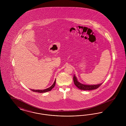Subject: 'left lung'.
Returning <instances> with one entry per match:
<instances>
[{
  "label": "left lung",
  "mask_w": 126,
  "mask_h": 126,
  "mask_svg": "<svg viewBox=\"0 0 126 126\" xmlns=\"http://www.w3.org/2000/svg\"><path fill=\"white\" fill-rule=\"evenodd\" d=\"M73 80L74 84L76 86L78 87L79 89L82 90H92L97 89L102 84H98L96 85H85L83 84H81L78 82L77 78L74 75L73 77Z\"/></svg>",
  "instance_id": "obj_1"
}]
</instances>
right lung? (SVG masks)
I'll return each instance as SVG.
<instances>
[{
	"label": "right lung",
	"instance_id": "obj_1",
	"mask_svg": "<svg viewBox=\"0 0 126 126\" xmlns=\"http://www.w3.org/2000/svg\"><path fill=\"white\" fill-rule=\"evenodd\" d=\"M55 84H56V80L55 81V82H54L53 84L49 88H47L46 89H44V90H33V89H31V90L33 92H38V93H45V92H47L48 91H51V90L54 87L55 85Z\"/></svg>",
	"mask_w": 126,
	"mask_h": 126
}]
</instances>
